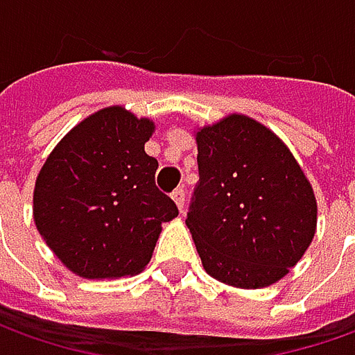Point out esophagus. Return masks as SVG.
Instances as JSON below:
<instances>
[{
    "instance_id": "1",
    "label": "esophagus",
    "mask_w": 355,
    "mask_h": 355,
    "mask_svg": "<svg viewBox=\"0 0 355 355\" xmlns=\"http://www.w3.org/2000/svg\"><path fill=\"white\" fill-rule=\"evenodd\" d=\"M171 198H173V201H175V205L180 207V211H184V205H185V189L184 185L182 187H178L173 193H171Z\"/></svg>"
}]
</instances>
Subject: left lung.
Instances as JSON below:
<instances>
[{"mask_svg": "<svg viewBox=\"0 0 355 355\" xmlns=\"http://www.w3.org/2000/svg\"><path fill=\"white\" fill-rule=\"evenodd\" d=\"M199 182L187 227L213 279L239 288L280 280L312 243L316 199L293 154L251 118L198 132Z\"/></svg>", "mask_w": 355, "mask_h": 355, "instance_id": "obj_1", "label": "left lung"}]
</instances>
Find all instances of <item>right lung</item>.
Here are the masks:
<instances>
[{"instance_id":"right-lung-1","label":"right lung","mask_w":355,"mask_h":355,"mask_svg":"<svg viewBox=\"0 0 355 355\" xmlns=\"http://www.w3.org/2000/svg\"><path fill=\"white\" fill-rule=\"evenodd\" d=\"M154 124L120 106L83 120L37 175L35 225L51 251L85 279L136 275L150 263L162 223L178 215L144 152Z\"/></svg>"}]
</instances>
